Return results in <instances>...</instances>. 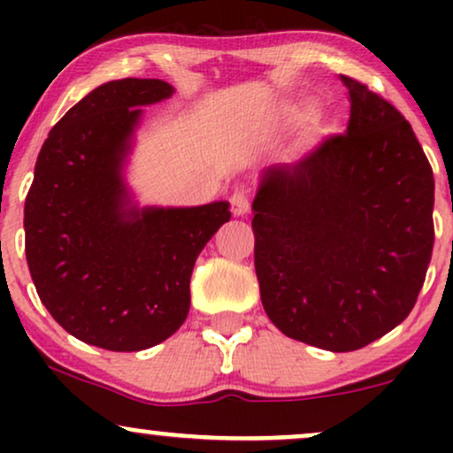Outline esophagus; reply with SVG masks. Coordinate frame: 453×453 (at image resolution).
<instances>
[{"instance_id":"34e87169","label":"esophagus","mask_w":453,"mask_h":453,"mask_svg":"<svg viewBox=\"0 0 453 453\" xmlns=\"http://www.w3.org/2000/svg\"><path fill=\"white\" fill-rule=\"evenodd\" d=\"M230 204H232V212L234 215L242 217L247 215L249 209H251V194H249V189H236L230 197Z\"/></svg>"}]
</instances>
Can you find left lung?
<instances>
[{
	"mask_svg": "<svg viewBox=\"0 0 453 453\" xmlns=\"http://www.w3.org/2000/svg\"><path fill=\"white\" fill-rule=\"evenodd\" d=\"M347 132L270 165L253 200L256 273L285 336L356 351L407 319L434 244V176L407 119L349 76Z\"/></svg>",
	"mask_w": 453,
	"mask_h": 453,
	"instance_id": "8db88e82",
	"label": "left lung"
}]
</instances>
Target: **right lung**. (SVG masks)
Wrapping results in <instances>:
<instances>
[{"label": "right lung", "instance_id": "right-lung-1", "mask_svg": "<svg viewBox=\"0 0 453 453\" xmlns=\"http://www.w3.org/2000/svg\"><path fill=\"white\" fill-rule=\"evenodd\" d=\"M174 93L159 78L93 89L50 129L25 200V256L35 292L78 341L140 351L173 336L189 313V279L227 202L138 209L123 161L142 111Z\"/></svg>", "mask_w": 453, "mask_h": 453}]
</instances>
